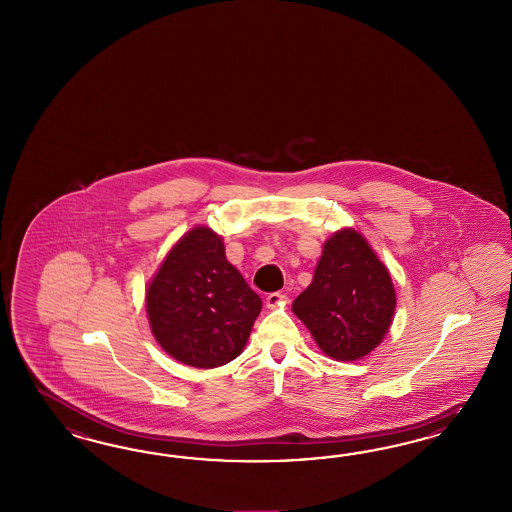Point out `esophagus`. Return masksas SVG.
<instances>
[{
  "label": "esophagus",
  "mask_w": 512,
  "mask_h": 512,
  "mask_svg": "<svg viewBox=\"0 0 512 512\" xmlns=\"http://www.w3.org/2000/svg\"><path fill=\"white\" fill-rule=\"evenodd\" d=\"M285 304V295L283 293H270V295L266 296V308H270V310H276L279 306H283Z\"/></svg>",
  "instance_id": "esophagus-1"
}]
</instances>
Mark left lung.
I'll return each mask as SVG.
<instances>
[{"label":"left lung","instance_id":"obj_1","mask_svg":"<svg viewBox=\"0 0 512 512\" xmlns=\"http://www.w3.org/2000/svg\"><path fill=\"white\" fill-rule=\"evenodd\" d=\"M394 310L387 266L355 229L326 240L313 281L293 302L319 349L341 362L370 355L392 325Z\"/></svg>","mask_w":512,"mask_h":512}]
</instances>
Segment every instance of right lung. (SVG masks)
<instances>
[{
  "label": "right lung",
  "instance_id": "right-lung-1",
  "mask_svg": "<svg viewBox=\"0 0 512 512\" xmlns=\"http://www.w3.org/2000/svg\"><path fill=\"white\" fill-rule=\"evenodd\" d=\"M261 308V298L227 261L223 238L210 227L184 234L146 291L155 340L193 368H217L238 357Z\"/></svg>",
  "mask_w": 512,
  "mask_h": 512
}]
</instances>
